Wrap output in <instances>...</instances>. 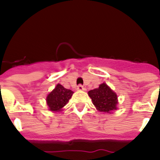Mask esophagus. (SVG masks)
<instances>
[{"label": "esophagus", "mask_w": 160, "mask_h": 160, "mask_svg": "<svg viewBox=\"0 0 160 160\" xmlns=\"http://www.w3.org/2000/svg\"><path fill=\"white\" fill-rule=\"evenodd\" d=\"M77 90H84L85 88L83 86V85L80 84V85H78V86H77Z\"/></svg>", "instance_id": "34e87169"}]
</instances>
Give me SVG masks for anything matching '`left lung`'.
Returning a JSON list of instances; mask_svg holds the SVG:
<instances>
[{"instance_id": "8db88e82", "label": "left lung", "mask_w": 160, "mask_h": 160, "mask_svg": "<svg viewBox=\"0 0 160 160\" xmlns=\"http://www.w3.org/2000/svg\"><path fill=\"white\" fill-rule=\"evenodd\" d=\"M88 95L98 110L110 113L115 110L118 104L117 95L106 83H102L99 88L90 90Z\"/></svg>"}]
</instances>
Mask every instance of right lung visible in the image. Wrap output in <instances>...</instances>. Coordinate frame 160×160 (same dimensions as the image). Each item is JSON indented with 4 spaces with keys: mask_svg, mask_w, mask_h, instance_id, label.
<instances>
[{
    "mask_svg": "<svg viewBox=\"0 0 160 160\" xmlns=\"http://www.w3.org/2000/svg\"><path fill=\"white\" fill-rule=\"evenodd\" d=\"M73 92L66 89L61 84H57L55 89L47 96L46 101L49 110L52 111H60L64 107L72 97Z\"/></svg>",
    "mask_w": 160,
    "mask_h": 160,
    "instance_id": "obj_1",
    "label": "right lung"
}]
</instances>
